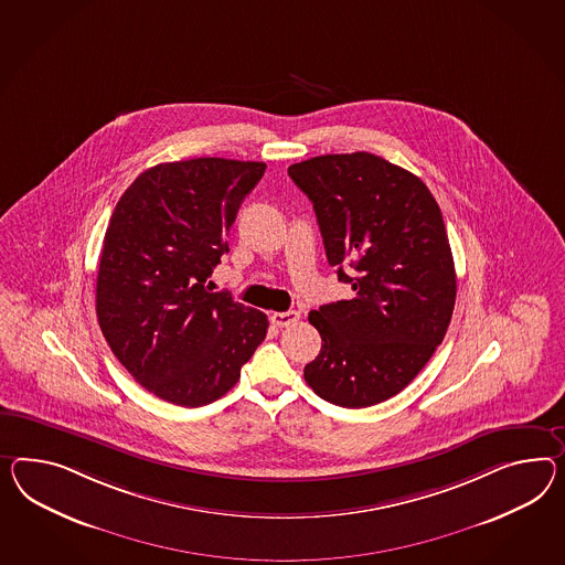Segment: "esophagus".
Here are the masks:
<instances>
[{"mask_svg": "<svg viewBox=\"0 0 565 565\" xmlns=\"http://www.w3.org/2000/svg\"><path fill=\"white\" fill-rule=\"evenodd\" d=\"M299 311H282V313H273L270 316V321L275 323L276 328H287V326H292V323H297L299 321Z\"/></svg>", "mask_w": 565, "mask_h": 565, "instance_id": "obj_1", "label": "esophagus"}]
</instances>
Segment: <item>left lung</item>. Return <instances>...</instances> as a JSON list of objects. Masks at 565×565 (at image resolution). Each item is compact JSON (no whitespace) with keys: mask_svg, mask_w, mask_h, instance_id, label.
<instances>
[{"mask_svg":"<svg viewBox=\"0 0 565 565\" xmlns=\"http://www.w3.org/2000/svg\"><path fill=\"white\" fill-rule=\"evenodd\" d=\"M289 175L313 203L330 266L354 290L309 313L321 350L305 381L333 405L381 404L430 361L452 318L443 213L418 175L366 151L292 163Z\"/></svg>","mask_w":565,"mask_h":565,"instance_id":"8db88e82","label":"left lung"}]
</instances>
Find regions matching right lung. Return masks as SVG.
<instances>
[{"label":"right lung","mask_w":565,"mask_h":565,"mask_svg":"<svg viewBox=\"0 0 565 565\" xmlns=\"http://www.w3.org/2000/svg\"><path fill=\"white\" fill-rule=\"evenodd\" d=\"M262 161L160 163L125 190L102 246L96 313L116 359L170 404L201 407L232 390L268 319L204 282Z\"/></svg>","instance_id":"1"}]
</instances>
